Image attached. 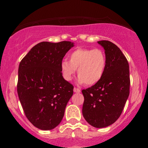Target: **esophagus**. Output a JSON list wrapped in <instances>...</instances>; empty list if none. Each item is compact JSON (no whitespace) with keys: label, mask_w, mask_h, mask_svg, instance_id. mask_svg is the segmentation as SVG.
<instances>
[{"label":"esophagus","mask_w":148,"mask_h":148,"mask_svg":"<svg viewBox=\"0 0 148 148\" xmlns=\"http://www.w3.org/2000/svg\"><path fill=\"white\" fill-rule=\"evenodd\" d=\"M74 92H76V93H79V92H81V90H80L79 88H74Z\"/></svg>","instance_id":"34e87169"}]
</instances>
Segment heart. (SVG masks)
<instances>
[{
    "mask_svg": "<svg viewBox=\"0 0 148 148\" xmlns=\"http://www.w3.org/2000/svg\"><path fill=\"white\" fill-rule=\"evenodd\" d=\"M69 61L60 64L61 72L66 81H71L77 69L78 82L92 86L101 80L106 67V57L101 49L79 48L71 52Z\"/></svg>",
    "mask_w": 148,
    "mask_h": 148,
    "instance_id": "1",
    "label": "heart"
}]
</instances>
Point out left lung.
<instances>
[{"instance_id": "1", "label": "left lung", "mask_w": 148, "mask_h": 148, "mask_svg": "<svg viewBox=\"0 0 148 148\" xmlns=\"http://www.w3.org/2000/svg\"><path fill=\"white\" fill-rule=\"evenodd\" d=\"M97 42L105 50L106 67L99 82L82 90V113L90 125L103 128L114 123L123 111L130 95V67L115 44L108 40Z\"/></svg>"}]
</instances>
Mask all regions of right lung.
I'll return each mask as SVG.
<instances>
[{
  "mask_svg": "<svg viewBox=\"0 0 148 148\" xmlns=\"http://www.w3.org/2000/svg\"><path fill=\"white\" fill-rule=\"evenodd\" d=\"M71 42L37 44L20 62L17 93L28 120L42 130L60 123L74 86L64 79L60 64Z\"/></svg>",
  "mask_w": 148,
  "mask_h": 148,
  "instance_id": "right-lung-1",
  "label": "right lung"
}]
</instances>
